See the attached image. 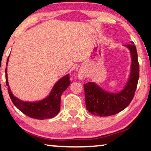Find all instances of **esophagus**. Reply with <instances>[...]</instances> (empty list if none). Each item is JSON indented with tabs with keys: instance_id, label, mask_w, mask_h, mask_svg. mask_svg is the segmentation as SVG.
Wrapping results in <instances>:
<instances>
[{
	"instance_id": "obj_1",
	"label": "esophagus",
	"mask_w": 151,
	"mask_h": 151,
	"mask_svg": "<svg viewBox=\"0 0 151 151\" xmlns=\"http://www.w3.org/2000/svg\"><path fill=\"white\" fill-rule=\"evenodd\" d=\"M85 74L83 73V71H78V78H79V79H82V78L84 77V75Z\"/></svg>"
}]
</instances>
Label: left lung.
<instances>
[{
	"mask_svg": "<svg viewBox=\"0 0 151 151\" xmlns=\"http://www.w3.org/2000/svg\"><path fill=\"white\" fill-rule=\"evenodd\" d=\"M130 42L132 44L124 45L130 50L131 65L130 75L123 89L110 93L95 82L84 85L86 107L92 114L101 117L112 116L124 110L132 100L139 78V64L136 47Z\"/></svg>",
	"mask_w": 151,
	"mask_h": 151,
	"instance_id": "8db88e82",
	"label": "left lung"
}]
</instances>
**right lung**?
<instances>
[{
	"label": "right lung",
	"instance_id": "1",
	"mask_svg": "<svg viewBox=\"0 0 151 151\" xmlns=\"http://www.w3.org/2000/svg\"><path fill=\"white\" fill-rule=\"evenodd\" d=\"M9 59V56L7 58L5 69L6 83V86H8L9 96L17 108L19 109L26 116L34 119H45L52 118L56 116L60 110L61 95L70 83L68 74L60 78L55 83L49 95L44 99L33 102L24 101L14 96L9 87L8 76H7V64H8Z\"/></svg>",
	"mask_w": 151,
	"mask_h": 151
}]
</instances>
